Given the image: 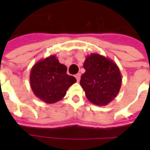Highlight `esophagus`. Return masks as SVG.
<instances>
[{
    "label": "esophagus",
    "mask_w": 150,
    "mask_h": 150,
    "mask_svg": "<svg viewBox=\"0 0 150 150\" xmlns=\"http://www.w3.org/2000/svg\"><path fill=\"white\" fill-rule=\"evenodd\" d=\"M75 78H76V80H77V82H79L80 78H81V75H80V74H77V75H75Z\"/></svg>",
    "instance_id": "34e87169"
}]
</instances>
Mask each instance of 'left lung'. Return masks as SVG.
<instances>
[{"mask_svg":"<svg viewBox=\"0 0 150 150\" xmlns=\"http://www.w3.org/2000/svg\"><path fill=\"white\" fill-rule=\"evenodd\" d=\"M80 85L87 99L97 106H106L114 100L121 89V71L110 59L98 54L88 55Z\"/></svg>","mask_w":150,"mask_h":150,"instance_id":"left-lung-1","label":"left lung"}]
</instances>
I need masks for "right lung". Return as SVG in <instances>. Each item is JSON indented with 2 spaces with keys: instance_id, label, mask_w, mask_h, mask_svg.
<instances>
[{
  "instance_id": "1",
  "label": "right lung",
  "mask_w": 150,
  "mask_h": 150,
  "mask_svg": "<svg viewBox=\"0 0 150 150\" xmlns=\"http://www.w3.org/2000/svg\"><path fill=\"white\" fill-rule=\"evenodd\" d=\"M30 86L40 100L54 103L66 95L69 87L76 82L75 77L67 75V67L55 55L39 61L30 71Z\"/></svg>"
}]
</instances>
